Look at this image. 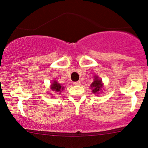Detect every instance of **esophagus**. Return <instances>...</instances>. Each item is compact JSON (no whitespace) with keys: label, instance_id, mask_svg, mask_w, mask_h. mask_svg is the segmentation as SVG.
<instances>
[{"label":"esophagus","instance_id":"34e87169","mask_svg":"<svg viewBox=\"0 0 148 148\" xmlns=\"http://www.w3.org/2000/svg\"><path fill=\"white\" fill-rule=\"evenodd\" d=\"M73 84H74V86H79V85L81 84V82H80V81H76V82L73 83Z\"/></svg>","mask_w":148,"mask_h":148}]
</instances>
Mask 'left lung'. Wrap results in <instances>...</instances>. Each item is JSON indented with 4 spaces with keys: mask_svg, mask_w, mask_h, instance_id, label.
Here are the masks:
<instances>
[{
    "mask_svg": "<svg viewBox=\"0 0 148 148\" xmlns=\"http://www.w3.org/2000/svg\"><path fill=\"white\" fill-rule=\"evenodd\" d=\"M94 78V81L90 85V87L92 89V92L94 94H99V92L101 91V88H103L102 81L99 79L97 76H95Z\"/></svg>",
    "mask_w": 148,
    "mask_h": 148,
    "instance_id": "1",
    "label": "left lung"
}]
</instances>
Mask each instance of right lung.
<instances>
[{"instance_id":"add662e5","label":"right lung","mask_w":148,"mask_h":148,"mask_svg":"<svg viewBox=\"0 0 148 148\" xmlns=\"http://www.w3.org/2000/svg\"><path fill=\"white\" fill-rule=\"evenodd\" d=\"M64 88V87L62 86V85H60L59 83H58L56 80L53 81V82L52 83L51 86V89L53 92H55L56 93H58V92L60 93L61 91H62ZM60 93H59V94H60Z\"/></svg>"}]
</instances>
